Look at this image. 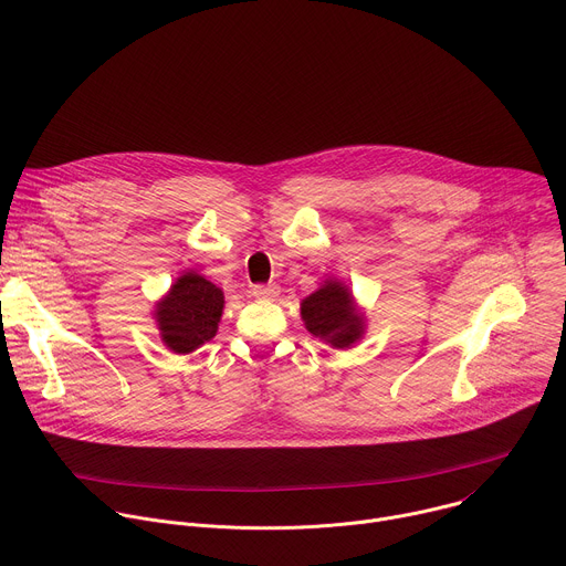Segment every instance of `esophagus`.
Returning a JSON list of instances; mask_svg holds the SVG:
<instances>
[{
  "label": "esophagus",
  "mask_w": 566,
  "mask_h": 566,
  "mask_svg": "<svg viewBox=\"0 0 566 566\" xmlns=\"http://www.w3.org/2000/svg\"><path fill=\"white\" fill-rule=\"evenodd\" d=\"M277 293L280 291L275 284H255L253 286V295L260 300H273V297H277Z\"/></svg>",
  "instance_id": "34e87169"
}]
</instances>
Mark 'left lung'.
<instances>
[{
    "mask_svg": "<svg viewBox=\"0 0 566 566\" xmlns=\"http://www.w3.org/2000/svg\"><path fill=\"white\" fill-rule=\"evenodd\" d=\"M302 319L306 329L332 343L334 347H349L363 334V319L354 308L352 293L340 282H327L302 302Z\"/></svg>",
    "mask_w": 566,
    "mask_h": 566,
    "instance_id": "8db88e82",
    "label": "left lung"
}]
</instances>
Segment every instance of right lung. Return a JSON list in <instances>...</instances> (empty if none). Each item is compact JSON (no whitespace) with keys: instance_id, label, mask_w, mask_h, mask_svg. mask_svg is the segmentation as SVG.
Here are the masks:
<instances>
[{"instance_id":"obj_1","label":"right lung","mask_w":566,"mask_h":566,"mask_svg":"<svg viewBox=\"0 0 566 566\" xmlns=\"http://www.w3.org/2000/svg\"><path fill=\"white\" fill-rule=\"evenodd\" d=\"M223 293L203 275L186 273L164 302L156 306V322L164 343L175 354H190L217 334Z\"/></svg>"}]
</instances>
